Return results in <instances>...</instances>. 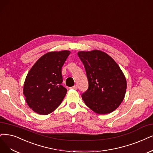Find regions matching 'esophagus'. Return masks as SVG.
Instances as JSON below:
<instances>
[{
  "label": "esophagus",
  "mask_w": 153,
  "mask_h": 153,
  "mask_svg": "<svg viewBox=\"0 0 153 153\" xmlns=\"http://www.w3.org/2000/svg\"><path fill=\"white\" fill-rule=\"evenodd\" d=\"M71 89H77V86L76 85V86H74L71 87Z\"/></svg>",
  "instance_id": "esophagus-1"
}]
</instances>
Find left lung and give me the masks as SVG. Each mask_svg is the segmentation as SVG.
Wrapping results in <instances>:
<instances>
[{
	"label": "left lung",
	"instance_id": "8db88e82",
	"mask_svg": "<svg viewBox=\"0 0 153 153\" xmlns=\"http://www.w3.org/2000/svg\"><path fill=\"white\" fill-rule=\"evenodd\" d=\"M85 68L89 87L82 93L85 104L98 114H108L117 109L125 97L127 82L115 61L102 51L79 52Z\"/></svg>",
	"mask_w": 153,
	"mask_h": 153
}]
</instances>
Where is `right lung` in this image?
<instances>
[{
    "label": "right lung",
    "mask_w": 153,
    "mask_h": 153,
    "mask_svg": "<svg viewBox=\"0 0 153 153\" xmlns=\"http://www.w3.org/2000/svg\"><path fill=\"white\" fill-rule=\"evenodd\" d=\"M71 52H51L39 58L26 77L23 94L30 108L48 115L61 104L67 90L62 85V67Z\"/></svg>",
    "instance_id": "obj_1"
}]
</instances>
